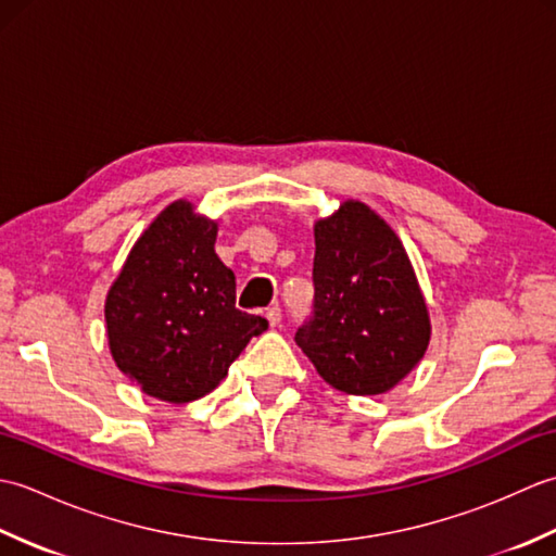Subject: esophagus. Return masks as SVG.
<instances>
[{
  "label": "esophagus",
  "mask_w": 556,
  "mask_h": 556,
  "mask_svg": "<svg viewBox=\"0 0 556 556\" xmlns=\"http://www.w3.org/2000/svg\"><path fill=\"white\" fill-rule=\"evenodd\" d=\"M265 317H267V323H269L271 327H277V325L281 323V308H279V305H271V308H267V311H265Z\"/></svg>",
  "instance_id": "34e87169"
}]
</instances>
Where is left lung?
Instances as JSON below:
<instances>
[{
  "mask_svg": "<svg viewBox=\"0 0 556 556\" xmlns=\"http://www.w3.org/2000/svg\"><path fill=\"white\" fill-rule=\"evenodd\" d=\"M313 315L296 344L339 392L384 394L430 344V315L394 229L358 200L315 222Z\"/></svg>",
  "mask_w": 556,
  "mask_h": 556,
  "instance_id": "left-lung-1",
  "label": "left lung"
}]
</instances>
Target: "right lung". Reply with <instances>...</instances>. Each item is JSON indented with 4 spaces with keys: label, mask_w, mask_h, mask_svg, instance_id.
Wrapping results in <instances>:
<instances>
[{
    "label": "right lung",
    "mask_w": 556,
    "mask_h": 556,
    "mask_svg": "<svg viewBox=\"0 0 556 556\" xmlns=\"http://www.w3.org/2000/svg\"><path fill=\"white\" fill-rule=\"evenodd\" d=\"M217 222L186 200L164 207L104 301L112 358L169 404L210 394L267 320L236 308V277L215 253Z\"/></svg>",
    "instance_id": "right-lung-1"
}]
</instances>
